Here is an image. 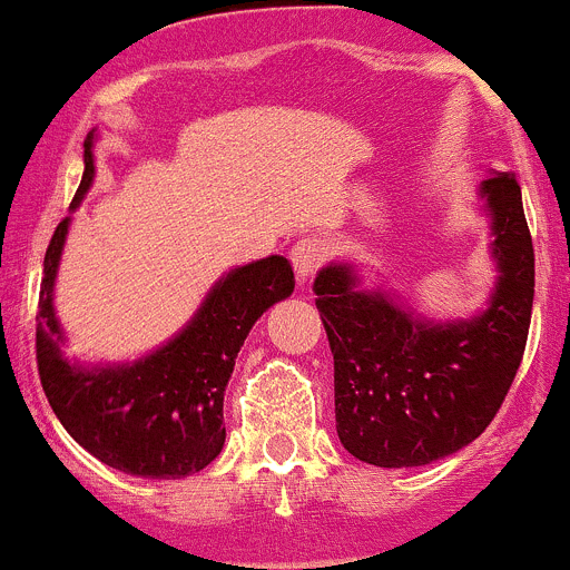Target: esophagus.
<instances>
[{"label": "esophagus", "mask_w": 570, "mask_h": 570, "mask_svg": "<svg viewBox=\"0 0 570 570\" xmlns=\"http://www.w3.org/2000/svg\"><path fill=\"white\" fill-rule=\"evenodd\" d=\"M326 257H330V240L321 238V235H304V238H298L291 249V263L296 268L298 283H304Z\"/></svg>", "instance_id": "esophagus-1"}]
</instances>
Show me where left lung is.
<instances>
[{
	"mask_svg": "<svg viewBox=\"0 0 570 570\" xmlns=\"http://www.w3.org/2000/svg\"><path fill=\"white\" fill-rule=\"evenodd\" d=\"M479 199L499 277L471 318H421L391 293L360 287L352 263H330L315 277L335 357L337 438L363 463L413 469L460 452L515 380L532 318V235L515 174L484 179Z\"/></svg>",
	"mask_w": 570,
	"mask_h": 570,
	"instance_id": "1",
	"label": "left lung"
}]
</instances>
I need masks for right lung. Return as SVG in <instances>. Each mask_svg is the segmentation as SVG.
<instances>
[{
    "label": "right lung",
    "mask_w": 570,
    "mask_h": 570,
    "mask_svg": "<svg viewBox=\"0 0 570 570\" xmlns=\"http://www.w3.org/2000/svg\"><path fill=\"white\" fill-rule=\"evenodd\" d=\"M94 140L86 138V171L71 210L94 185ZM71 216L55 229L43 257L36 354L43 393L55 415L86 452L110 469L146 479H183L222 454L224 391L235 357L255 321L293 293V268L272 255L224 274L194 318L155 352L132 363L86 365L63 354L55 315V279Z\"/></svg>",
    "instance_id": "right-lung-1"
}]
</instances>
